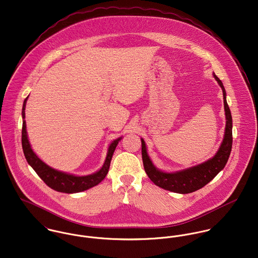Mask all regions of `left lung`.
I'll return each mask as SVG.
<instances>
[{
  "instance_id": "obj_1",
  "label": "left lung",
  "mask_w": 258,
  "mask_h": 258,
  "mask_svg": "<svg viewBox=\"0 0 258 258\" xmlns=\"http://www.w3.org/2000/svg\"><path fill=\"white\" fill-rule=\"evenodd\" d=\"M215 80L218 81L219 85L223 91L224 107L226 115V131L223 142L219 148L216 155L207 162H204L199 166L186 169L177 173H164L157 170L149 158L146 145L143 139H141V154L144 170L149 178L160 187L174 191L177 194H190L206 185L209 181L217 176L219 172L224 169L228 159L230 157L232 144H233V120L230 108L226 100V91L222 81L218 77L214 75Z\"/></svg>"
}]
</instances>
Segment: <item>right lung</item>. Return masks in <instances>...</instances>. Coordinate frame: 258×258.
I'll return each instance as SVG.
<instances>
[{"label": "right lung", "mask_w": 258, "mask_h": 258, "mask_svg": "<svg viewBox=\"0 0 258 258\" xmlns=\"http://www.w3.org/2000/svg\"><path fill=\"white\" fill-rule=\"evenodd\" d=\"M28 97H26L23 106H22V131H21V144H22V149L24 156L26 158V161L28 164L33 168V170L36 172V174L42 178V180L51 188L54 190H57L59 192H64V194H75V192H80L83 190H86L92 186L97 185L99 182H101L108 173L111 160L113 157L114 151L119 143V139H116L114 142L111 143L109 146L108 154L105 160V163L103 167L100 169L99 171L93 175L89 176H84V177H77L69 174H64L59 172L57 170H54L50 168L48 165H46L44 162H42L36 154L33 152L31 149V146L29 144V141L27 139V134H26V125H25V104L26 100Z\"/></svg>", "instance_id": "obj_1"}]
</instances>
